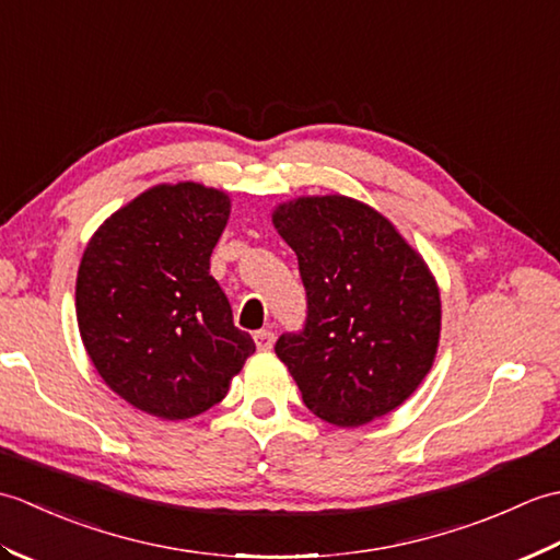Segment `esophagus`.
<instances>
[{
  "label": "esophagus",
  "mask_w": 560,
  "mask_h": 560,
  "mask_svg": "<svg viewBox=\"0 0 560 560\" xmlns=\"http://www.w3.org/2000/svg\"><path fill=\"white\" fill-rule=\"evenodd\" d=\"M255 343L259 351H271L273 349V331H269V329L255 331Z\"/></svg>",
  "instance_id": "1"
}]
</instances>
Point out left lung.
I'll use <instances>...</instances> for the list:
<instances>
[{
    "label": "left lung",
    "instance_id": "obj_1",
    "mask_svg": "<svg viewBox=\"0 0 560 560\" xmlns=\"http://www.w3.org/2000/svg\"><path fill=\"white\" fill-rule=\"evenodd\" d=\"M271 223L307 293L305 329L273 347L305 407L339 428L401 407L440 341L443 307L425 259L387 217L343 195L283 201Z\"/></svg>",
    "mask_w": 560,
    "mask_h": 560
}]
</instances>
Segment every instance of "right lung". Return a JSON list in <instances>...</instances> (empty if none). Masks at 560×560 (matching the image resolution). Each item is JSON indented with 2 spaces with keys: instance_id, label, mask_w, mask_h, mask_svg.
<instances>
[{
  "instance_id": "1",
  "label": "right lung",
  "mask_w": 560,
  "mask_h": 560,
  "mask_svg": "<svg viewBox=\"0 0 560 560\" xmlns=\"http://www.w3.org/2000/svg\"><path fill=\"white\" fill-rule=\"evenodd\" d=\"M229 217L223 189L153 185L105 219L83 249V349L115 395L156 419L185 421L211 409L255 351L209 273Z\"/></svg>"
}]
</instances>
